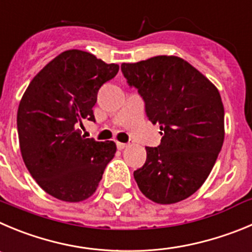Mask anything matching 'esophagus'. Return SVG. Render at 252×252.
Returning <instances> with one entry per match:
<instances>
[{"instance_id":"esophagus-1","label":"esophagus","mask_w":252,"mask_h":252,"mask_svg":"<svg viewBox=\"0 0 252 252\" xmlns=\"http://www.w3.org/2000/svg\"><path fill=\"white\" fill-rule=\"evenodd\" d=\"M117 147H118V149L123 150L126 149V147H128V144H126V143H121V142H117Z\"/></svg>"}]
</instances>
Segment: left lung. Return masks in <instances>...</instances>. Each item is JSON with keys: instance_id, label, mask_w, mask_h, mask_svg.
<instances>
[{"instance_id": "1", "label": "left lung", "mask_w": 252, "mask_h": 252, "mask_svg": "<svg viewBox=\"0 0 252 252\" xmlns=\"http://www.w3.org/2000/svg\"><path fill=\"white\" fill-rule=\"evenodd\" d=\"M122 70L163 135L158 148L145 147V164L134 171L138 188L161 205L185 200L208 179L224 143L220 93L203 73L176 56L123 63Z\"/></svg>"}]
</instances>
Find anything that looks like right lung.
<instances>
[{"instance_id":"add662e5","label":"right lung","mask_w":252,"mask_h":252,"mask_svg":"<svg viewBox=\"0 0 252 252\" xmlns=\"http://www.w3.org/2000/svg\"><path fill=\"white\" fill-rule=\"evenodd\" d=\"M119 65L89 52L68 49L47 63L21 98L17 130L22 159L37 184L58 200L79 203L95 192L114 142L82 135L83 119L94 122L93 107Z\"/></svg>"}]
</instances>
